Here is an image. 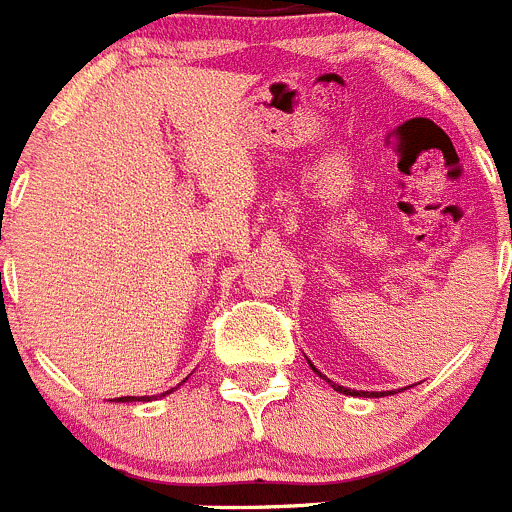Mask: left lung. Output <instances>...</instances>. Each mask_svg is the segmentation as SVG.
Masks as SVG:
<instances>
[{
	"label": "left lung",
	"instance_id": "1",
	"mask_svg": "<svg viewBox=\"0 0 512 512\" xmlns=\"http://www.w3.org/2000/svg\"><path fill=\"white\" fill-rule=\"evenodd\" d=\"M314 367V364H311ZM314 372H319V369L314 367ZM321 377V372H319ZM329 384L334 387V392H342V394H349V397H384V392H359V389H349V387H342V384H334L332 379H329ZM389 394H397V392H389Z\"/></svg>",
	"mask_w": 512,
	"mask_h": 512
}]
</instances>
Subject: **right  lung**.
I'll use <instances>...</instances> for the list:
<instances>
[{
    "label": "right lung",
    "instance_id": "obj_1",
    "mask_svg": "<svg viewBox=\"0 0 512 512\" xmlns=\"http://www.w3.org/2000/svg\"><path fill=\"white\" fill-rule=\"evenodd\" d=\"M188 379V377H186ZM175 389V387H173ZM173 389H168V392H163L160 394V397H165V394H170L173 392ZM120 402H150V399H155V397H118Z\"/></svg>",
    "mask_w": 512,
    "mask_h": 512
}]
</instances>
